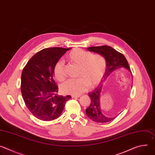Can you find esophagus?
Here are the masks:
<instances>
[{
    "label": "esophagus",
    "instance_id": "34e87169",
    "mask_svg": "<svg viewBox=\"0 0 155 155\" xmlns=\"http://www.w3.org/2000/svg\"><path fill=\"white\" fill-rule=\"evenodd\" d=\"M71 96L72 98H77V97H80V95H72Z\"/></svg>",
    "mask_w": 155,
    "mask_h": 155
}]
</instances>
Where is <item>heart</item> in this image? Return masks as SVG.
Returning a JSON list of instances; mask_svg holds the SVG:
<instances>
[{"mask_svg": "<svg viewBox=\"0 0 155 155\" xmlns=\"http://www.w3.org/2000/svg\"><path fill=\"white\" fill-rule=\"evenodd\" d=\"M67 60L79 65L78 77L70 79L63 83L61 87L62 92L65 94L78 95L84 91L87 86L93 87L101 81L107 69V61L100 54L92 53L81 48H74L66 56ZM53 74L59 81L65 79L64 65L61 61L56 63Z\"/></svg>", "mask_w": 155, "mask_h": 155, "instance_id": "obj_1", "label": "heart"}]
</instances>
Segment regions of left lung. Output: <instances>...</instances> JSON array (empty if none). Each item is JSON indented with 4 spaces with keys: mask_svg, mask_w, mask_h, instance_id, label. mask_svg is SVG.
Returning a JSON list of instances; mask_svg holds the SVG:
<instances>
[{
    "mask_svg": "<svg viewBox=\"0 0 155 155\" xmlns=\"http://www.w3.org/2000/svg\"><path fill=\"white\" fill-rule=\"evenodd\" d=\"M87 48L90 51L95 52L102 55L106 59L107 69L102 78V83H103V81H104L114 72L120 68H124L131 72L129 64L124 56L111 47L103 45L100 47H92ZM102 86V83H101L91 92L88 93V95L91 98V104L86 109V114L91 120L97 123H107L115 118V117L105 116L101 111L100 98Z\"/></svg>",
    "mask_w": 155,
    "mask_h": 155,
    "instance_id": "1",
    "label": "left lung"
}]
</instances>
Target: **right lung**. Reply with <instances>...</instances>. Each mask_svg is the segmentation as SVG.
Listing matches in <instances>:
<instances>
[{
  "mask_svg": "<svg viewBox=\"0 0 155 155\" xmlns=\"http://www.w3.org/2000/svg\"><path fill=\"white\" fill-rule=\"evenodd\" d=\"M71 48L43 49L28 62L21 74V91L31 113L42 121H52L62 114L71 96H58L53 69L59 59Z\"/></svg>",
  "mask_w": 155,
  "mask_h": 155,
  "instance_id": "add662e5",
  "label": "right lung"
}]
</instances>
